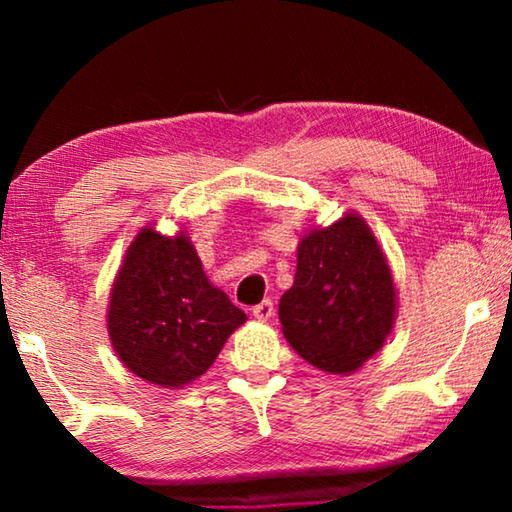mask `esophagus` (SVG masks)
<instances>
[{"mask_svg": "<svg viewBox=\"0 0 512 512\" xmlns=\"http://www.w3.org/2000/svg\"><path fill=\"white\" fill-rule=\"evenodd\" d=\"M250 314H253L257 320H268L273 314H275V307L271 300H262L259 305H255L253 309H250Z\"/></svg>", "mask_w": 512, "mask_h": 512, "instance_id": "34e87169", "label": "esophagus"}]
</instances>
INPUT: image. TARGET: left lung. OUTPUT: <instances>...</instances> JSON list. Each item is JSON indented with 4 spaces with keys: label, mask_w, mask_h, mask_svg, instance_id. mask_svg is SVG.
I'll return each instance as SVG.
<instances>
[{
    "label": "left lung",
    "mask_w": 512,
    "mask_h": 512,
    "mask_svg": "<svg viewBox=\"0 0 512 512\" xmlns=\"http://www.w3.org/2000/svg\"><path fill=\"white\" fill-rule=\"evenodd\" d=\"M395 314L391 266L359 214L348 212L300 239L280 323L302 359L332 375L359 370L386 343Z\"/></svg>",
    "instance_id": "left-lung-1"
}]
</instances>
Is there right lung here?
Wrapping results in <instances>:
<instances>
[{"label": "right lung", "instance_id": "right-lung-1", "mask_svg": "<svg viewBox=\"0 0 512 512\" xmlns=\"http://www.w3.org/2000/svg\"><path fill=\"white\" fill-rule=\"evenodd\" d=\"M106 320L128 370L155 386L180 388L212 366L246 314L207 280L185 230L164 237L146 225L112 282Z\"/></svg>", "mask_w": 512, "mask_h": 512}]
</instances>
